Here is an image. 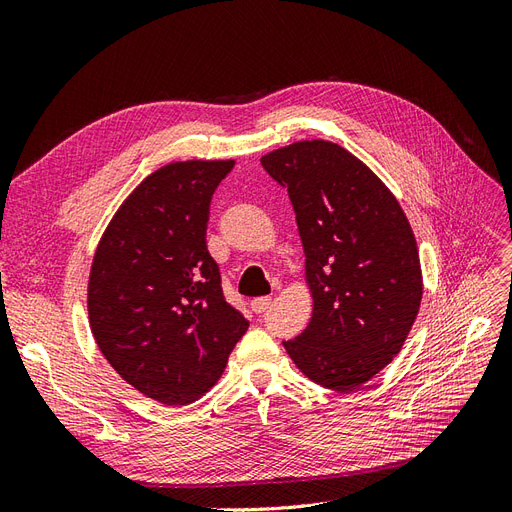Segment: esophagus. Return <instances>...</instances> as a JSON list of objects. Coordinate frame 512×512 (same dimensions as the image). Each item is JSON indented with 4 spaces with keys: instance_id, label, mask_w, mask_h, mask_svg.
Instances as JSON below:
<instances>
[{
    "instance_id": "34e87169",
    "label": "esophagus",
    "mask_w": 512,
    "mask_h": 512,
    "mask_svg": "<svg viewBox=\"0 0 512 512\" xmlns=\"http://www.w3.org/2000/svg\"><path fill=\"white\" fill-rule=\"evenodd\" d=\"M271 305H273L271 297H258V299L252 301V312L254 314H265V312H269Z\"/></svg>"
}]
</instances>
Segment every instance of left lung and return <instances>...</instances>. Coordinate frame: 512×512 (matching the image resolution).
Segmentation results:
<instances>
[{"label":"left lung","mask_w":512,"mask_h":512,"mask_svg":"<svg viewBox=\"0 0 512 512\" xmlns=\"http://www.w3.org/2000/svg\"><path fill=\"white\" fill-rule=\"evenodd\" d=\"M260 164L288 190L314 294L312 320L284 348L324 389H359L393 361L421 307V262L406 213L335 143H292Z\"/></svg>","instance_id":"8db88e82"}]
</instances>
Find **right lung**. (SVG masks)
<instances>
[{"mask_svg":"<svg viewBox=\"0 0 512 512\" xmlns=\"http://www.w3.org/2000/svg\"><path fill=\"white\" fill-rule=\"evenodd\" d=\"M232 166L158 168L119 207L91 265L87 307L98 348L123 380L166 406L205 395L250 327L226 301L205 239L211 196Z\"/></svg>","mask_w":512,"mask_h":512,"instance_id":"obj_1","label":"right lung"}]
</instances>
